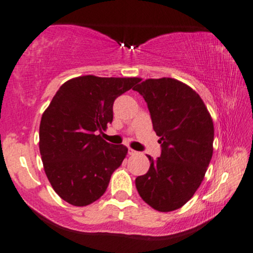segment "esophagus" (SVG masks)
<instances>
[{
	"mask_svg": "<svg viewBox=\"0 0 253 253\" xmlns=\"http://www.w3.org/2000/svg\"><path fill=\"white\" fill-rule=\"evenodd\" d=\"M128 154H129V155H135V154H137V152H136V150L132 149V148H129V149H128Z\"/></svg>",
	"mask_w": 253,
	"mask_h": 253,
	"instance_id": "obj_1",
	"label": "esophagus"
}]
</instances>
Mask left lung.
Instances as JSON below:
<instances>
[{
  "label": "left lung",
  "mask_w": 253,
  "mask_h": 253,
  "mask_svg": "<svg viewBox=\"0 0 253 253\" xmlns=\"http://www.w3.org/2000/svg\"><path fill=\"white\" fill-rule=\"evenodd\" d=\"M142 79H140V81ZM148 106L162 150L149 170L137 176V193L161 212L183 207L202 183L213 152V123L203 100L174 78L146 79L133 88Z\"/></svg>",
  "instance_id": "obj_1"
}]
</instances>
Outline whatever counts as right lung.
<instances>
[{"instance_id":"add662e5","label":"right lung","mask_w":253,"mask_h":253,"mask_svg":"<svg viewBox=\"0 0 253 253\" xmlns=\"http://www.w3.org/2000/svg\"><path fill=\"white\" fill-rule=\"evenodd\" d=\"M140 78L76 77L60 86L41 119L44 171L60 198L85 207L103 196L127 149L100 134L113 120L114 100Z\"/></svg>"}]
</instances>
